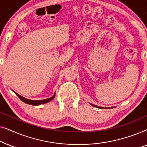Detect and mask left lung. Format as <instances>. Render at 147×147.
Instances as JSON below:
<instances>
[{
    "instance_id": "left-lung-1",
    "label": "left lung",
    "mask_w": 147,
    "mask_h": 147,
    "mask_svg": "<svg viewBox=\"0 0 147 147\" xmlns=\"http://www.w3.org/2000/svg\"><path fill=\"white\" fill-rule=\"evenodd\" d=\"M91 104V105H92V106H95V107H96V108H100V109H103V108H103V107H100V106H95V105H94V104ZM111 108H113V107H111Z\"/></svg>"
}]
</instances>
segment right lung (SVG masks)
Here are the masks:
<instances>
[{
    "mask_svg": "<svg viewBox=\"0 0 147 147\" xmlns=\"http://www.w3.org/2000/svg\"><path fill=\"white\" fill-rule=\"evenodd\" d=\"M15 94H16V95H17L18 97H19L20 99H21L23 102H25V103L28 104H31V105H33V106H37V105H40V104L47 103V102H49L51 101V100H53L55 96V94L53 96H52L51 98H47V99L41 100H32L27 99V98H25L23 97V96H20L19 94H18L17 93H15Z\"/></svg>",
    "mask_w": 147,
    "mask_h": 147,
    "instance_id": "obj_1",
    "label": "right lung"
}]
</instances>
